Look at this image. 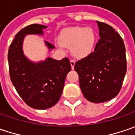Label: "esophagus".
I'll return each mask as SVG.
<instances>
[{
  "instance_id": "obj_1",
  "label": "esophagus",
  "mask_w": 135,
  "mask_h": 135,
  "mask_svg": "<svg viewBox=\"0 0 135 135\" xmlns=\"http://www.w3.org/2000/svg\"><path fill=\"white\" fill-rule=\"evenodd\" d=\"M75 63V62L74 61V60H71V61H70V64H71V66H72V69H74Z\"/></svg>"
}]
</instances>
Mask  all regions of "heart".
I'll return each mask as SVG.
<instances>
[{"label":"heart","instance_id":"1","mask_svg":"<svg viewBox=\"0 0 135 135\" xmlns=\"http://www.w3.org/2000/svg\"><path fill=\"white\" fill-rule=\"evenodd\" d=\"M60 43L63 47L71 48L74 57L83 59L94 52L96 35L91 28L73 27L62 33Z\"/></svg>","mask_w":135,"mask_h":135}]
</instances>
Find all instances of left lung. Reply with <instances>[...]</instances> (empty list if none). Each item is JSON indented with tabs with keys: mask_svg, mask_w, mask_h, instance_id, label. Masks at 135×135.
<instances>
[{
	"mask_svg": "<svg viewBox=\"0 0 135 135\" xmlns=\"http://www.w3.org/2000/svg\"><path fill=\"white\" fill-rule=\"evenodd\" d=\"M97 23L100 38L94 51L74 66L84 97L96 103L108 101L119 94L127 69L122 38L108 24Z\"/></svg>",
	"mask_w": 135,
	"mask_h": 135,
	"instance_id": "left-lung-1",
	"label": "left lung"
}]
</instances>
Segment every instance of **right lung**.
I'll return each mask as SVG.
<instances>
[{"label": "right lung", "mask_w": 135, "mask_h": 135, "mask_svg": "<svg viewBox=\"0 0 135 135\" xmlns=\"http://www.w3.org/2000/svg\"><path fill=\"white\" fill-rule=\"evenodd\" d=\"M47 26L32 24L15 35L8 50L9 76L21 98L30 107L45 109L52 107L61 97L66 77L71 71L69 60H56L47 57L44 61H31L23 52V41L27 35H44ZM50 51L54 46L44 41Z\"/></svg>", "instance_id": "right-lung-1"}]
</instances>
